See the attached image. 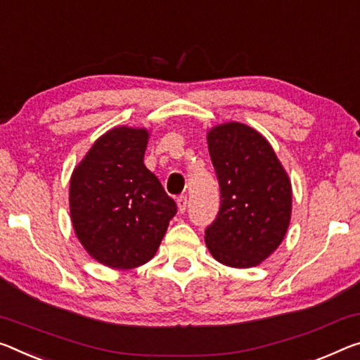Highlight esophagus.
<instances>
[{
  "instance_id": "obj_1",
  "label": "esophagus",
  "mask_w": 360,
  "mask_h": 360,
  "mask_svg": "<svg viewBox=\"0 0 360 360\" xmlns=\"http://www.w3.org/2000/svg\"><path fill=\"white\" fill-rule=\"evenodd\" d=\"M176 203H178L179 213H184V211L187 210V197L186 195L178 197V200H176Z\"/></svg>"
}]
</instances>
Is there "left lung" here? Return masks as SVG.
Returning <instances> with one entry per match:
<instances>
[{"instance_id":"obj_1","label":"left lung","mask_w":360,"mask_h":360,"mask_svg":"<svg viewBox=\"0 0 360 360\" xmlns=\"http://www.w3.org/2000/svg\"><path fill=\"white\" fill-rule=\"evenodd\" d=\"M207 139L221 207L205 242L222 264L258 266L282 243L292 218L287 171L264 136L243 123L218 124Z\"/></svg>"}]
</instances>
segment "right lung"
I'll list each match as a JSON object with an SVG mask.
<instances>
[{
	"instance_id": "right-lung-1",
	"label": "right lung",
	"mask_w": 360,
	"mask_h": 360,
	"mask_svg": "<svg viewBox=\"0 0 360 360\" xmlns=\"http://www.w3.org/2000/svg\"><path fill=\"white\" fill-rule=\"evenodd\" d=\"M149 131L118 127L94 142L70 179L78 240L101 264L133 269L155 256L176 203L146 168Z\"/></svg>"
}]
</instances>
